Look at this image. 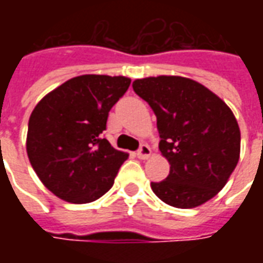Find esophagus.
<instances>
[{
  "mask_svg": "<svg viewBox=\"0 0 263 263\" xmlns=\"http://www.w3.org/2000/svg\"><path fill=\"white\" fill-rule=\"evenodd\" d=\"M151 154H152V151H151V148H149L146 143L141 145V148L138 149V152H137L139 159H148L149 156H151Z\"/></svg>",
  "mask_w": 263,
  "mask_h": 263,
  "instance_id": "1",
  "label": "esophagus"
}]
</instances>
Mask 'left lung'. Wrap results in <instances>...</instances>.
<instances>
[{
  "mask_svg": "<svg viewBox=\"0 0 263 263\" xmlns=\"http://www.w3.org/2000/svg\"><path fill=\"white\" fill-rule=\"evenodd\" d=\"M134 91L156 115L159 149L171 172L151 187L177 209H193L226 186L239 159L241 132L230 107L197 81L180 76L138 79Z\"/></svg>",
  "mask_w": 263,
  "mask_h": 263,
  "instance_id": "8db88e82",
  "label": "left lung"
}]
</instances>
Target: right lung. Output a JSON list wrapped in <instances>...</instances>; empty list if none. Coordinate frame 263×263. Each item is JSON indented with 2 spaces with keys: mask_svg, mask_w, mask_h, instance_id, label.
I'll list each match as a JSON object with an SVG mask.
<instances>
[{
  "mask_svg": "<svg viewBox=\"0 0 263 263\" xmlns=\"http://www.w3.org/2000/svg\"><path fill=\"white\" fill-rule=\"evenodd\" d=\"M131 79L84 74L37 103L28 124L26 152L33 171L62 200L91 203L108 192L128 154L103 137L109 109Z\"/></svg>",
  "mask_w": 263,
  "mask_h": 263,
  "instance_id": "add662e5",
  "label": "right lung"
}]
</instances>
